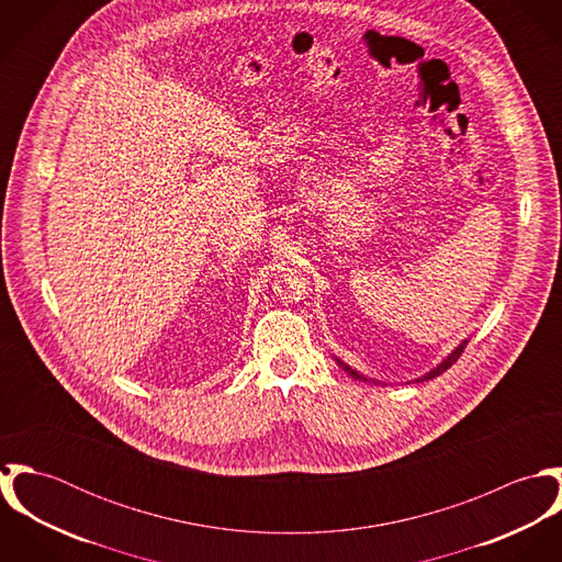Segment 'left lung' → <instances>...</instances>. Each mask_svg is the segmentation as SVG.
<instances>
[{"mask_svg":"<svg viewBox=\"0 0 562 562\" xmlns=\"http://www.w3.org/2000/svg\"><path fill=\"white\" fill-rule=\"evenodd\" d=\"M465 346H468V339H465V341H461V344H459V346H457V348H454V350H452V352H450V355H448V357H446V359H443V361H441V363H439V366H437V368H435V370H430V372H428V374H424V376H422V379H417V381H428V379H435V376H439V374H443V372H446V370H448V368H452V363H457V359H459V357H461V355H463V350H465ZM337 363H339V366H341V368H344V370H346V372H348V374H350V376H355V379H363V381H368V379H366V376H363V374H359V372H355V370H352V368H350V366H346V363H344V361H339V359H337Z\"/></svg>","mask_w":562,"mask_h":562,"instance_id":"8db88e82","label":"left lung"}]
</instances>
